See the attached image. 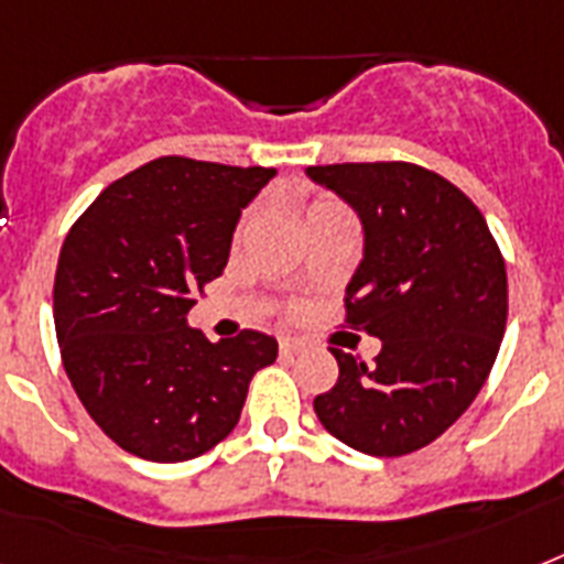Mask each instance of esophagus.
I'll return each instance as SVG.
<instances>
[{
  "mask_svg": "<svg viewBox=\"0 0 564 564\" xmlns=\"http://www.w3.org/2000/svg\"><path fill=\"white\" fill-rule=\"evenodd\" d=\"M304 348H307V343H304V339H290V336H286V339H281L283 354H299V351H304Z\"/></svg>",
  "mask_w": 564,
  "mask_h": 564,
  "instance_id": "esophagus-1",
  "label": "esophagus"
}]
</instances>
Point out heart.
<instances>
[{"label":"heart","instance_id":"1","mask_svg":"<svg viewBox=\"0 0 564 564\" xmlns=\"http://www.w3.org/2000/svg\"><path fill=\"white\" fill-rule=\"evenodd\" d=\"M334 204H336V202H316V204H313V207H310L307 213H313V210H322V207H334Z\"/></svg>","mask_w":564,"mask_h":564}]
</instances>
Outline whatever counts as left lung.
Returning <instances> with one entry per match:
<instances>
[{"label":"left lung","instance_id":"obj_1","mask_svg":"<svg viewBox=\"0 0 564 564\" xmlns=\"http://www.w3.org/2000/svg\"><path fill=\"white\" fill-rule=\"evenodd\" d=\"M362 225L345 286L348 325L380 339L375 366L336 351L339 380L313 401L330 436L369 456L430 445L486 383L507 327V265L463 189L415 163L307 166Z\"/></svg>","mask_w":564,"mask_h":564}]
</instances>
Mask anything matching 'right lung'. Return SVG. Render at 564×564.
I'll return each mask as SVG.
<instances>
[{"label":"right lung","instance_id":"1","mask_svg":"<svg viewBox=\"0 0 564 564\" xmlns=\"http://www.w3.org/2000/svg\"><path fill=\"white\" fill-rule=\"evenodd\" d=\"M274 178L263 166L158 158L113 181L66 234L55 274L64 369L90 419L152 463L207 454L237 427L278 339L210 343L187 325L228 265L237 221Z\"/></svg>","mask_w":564,"mask_h":564}]
</instances>
